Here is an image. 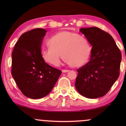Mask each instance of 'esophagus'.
Masks as SVG:
<instances>
[{
    "mask_svg": "<svg viewBox=\"0 0 126 126\" xmlns=\"http://www.w3.org/2000/svg\"><path fill=\"white\" fill-rule=\"evenodd\" d=\"M62 72L63 73H66V72H69V70H66V69H63V70H62Z\"/></svg>",
    "mask_w": 126,
    "mask_h": 126,
    "instance_id": "obj_1",
    "label": "esophagus"
}]
</instances>
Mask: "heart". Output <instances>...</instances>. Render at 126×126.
<instances>
[{
    "label": "heart",
    "instance_id": "1",
    "mask_svg": "<svg viewBox=\"0 0 126 126\" xmlns=\"http://www.w3.org/2000/svg\"><path fill=\"white\" fill-rule=\"evenodd\" d=\"M49 46L43 48L41 56L44 61L53 66L60 63V53L66 63L73 67H80L89 60L91 47L89 42L77 33L62 31L52 36Z\"/></svg>",
    "mask_w": 126,
    "mask_h": 126
}]
</instances>
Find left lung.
<instances>
[{"label":"left lung","mask_w":126,"mask_h":126,"mask_svg":"<svg viewBox=\"0 0 126 126\" xmlns=\"http://www.w3.org/2000/svg\"><path fill=\"white\" fill-rule=\"evenodd\" d=\"M80 32L92 47L90 60L78 69L75 86L85 97H102L119 77L121 51L110 34L100 28H82Z\"/></svg>","instance_id":"left-lung-1"}]
</instances>
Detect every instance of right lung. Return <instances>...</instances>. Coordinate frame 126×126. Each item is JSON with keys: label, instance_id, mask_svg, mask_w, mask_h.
Returning a JSON list of instances; mask_svg holds the SVG:
<instances>
[{"label": "right lung", "instance_id": "right-lung-1", "mask_svg": "<svg viewBox=\"0 0 126 126\" xmlns=\"http://www.w3.org/2000/svg\"><path fill=\"white\" fill-rule=\"evenodd\" d=\"M47 31L35 28L25 32L15 44L12 54V73L22 93L40 99L51 92L62 71L45 62L41 44Z\"/></svg>", "mask_w": 126, "mask_h": 126}]
</instances>
